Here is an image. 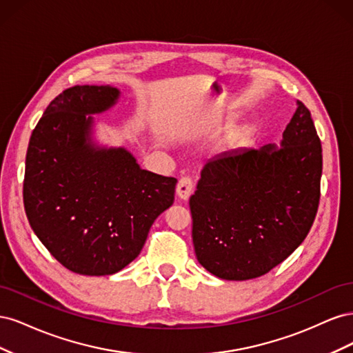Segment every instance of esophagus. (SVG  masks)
Wrapping results in <instances>:
<instances>
[{"label":"esophagus","mask_w":353,"mask_h":353,"mask_svg":"<svg viewBox=\"0 0 353 353\" xmlns=\"http://www.w3.org/2000/svg\"><path fill=\"white\" fill-rule=\"evenodd\" d=\"M194 190V181L191 176H181V179L178 181V185H176V194L183 199L187 200L191 193H193Z\"/></svg>","instance_id":"1"}]
</instances>
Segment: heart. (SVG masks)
Returning <instances> with one entry per match:
<instances>
[{"mask_svg": "<svg viewBox=\"0 0 353 353\" xmlns=\"http://www.w3.org/2000/svg\"><path fill=\"white\" fill-rule=\"evenodd\" d=\"M252 134H253L252 128H244V130L237 131L236 134L231 137V144L232 145H244V144H248L250 141Z\"/></svg>", "mask_w": 353, "mask_h": 353, "instance_id": "obj_1", "label": "heart"}]
</instances>
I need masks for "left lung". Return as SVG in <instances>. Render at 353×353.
<instances>
[{
  "mask_svg": "<svg viewBox=\"0 0 353 353\" xmlns=\"http://www.w3.org/2000/svg\"><path fill=\"white\" fill-rule=\"evenodd\" d=\"M321 174V141L302 101L283 132L281 148L270 144L210 160L190 197L200 265L234 281L280 265L312 227Z\"/></svg>",
  "mask_w": 353,
  "mask_h": 353,
  "instance_id": "obj_1",
  "label": "left lung"
}]
</instances>
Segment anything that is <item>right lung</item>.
<instances>
[{"instance_id":"obj_1","label":"right lung","mask_w":353,"mask_h":353,"mask_svg":"<svg viewBox=\"0 0 353 353\" xmlns=\"http://www.w3.org/2000/svg\"><path fill=\"white\" fill-rule=\"evenodd\" d=\"M119 90L77 85L59 94L32 131L23 205L54 258L81 275H112L140 254L154 219L172 206L176 178L148 172L125 148L91 143L92 117Z\"/></svg>"}]
</instances>
